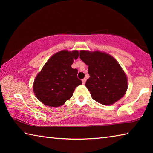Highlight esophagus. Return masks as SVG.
<instances>
[{"label":"esophagus","mask_w":153,"mask_h":153,"mask_svg":"<svg viewBox=\"0 0 153 153\" xmlns=\"http://www.w3.org/2000/svg\"><path fill=\"white\" fill-rule=\"evenodd\" d=\"M82 83H83V85H85V84L86 83V81H87V79H86V78H84V79H83L82 80Z\"/></svg>","instance_id":"obj_1"}]
</instances>
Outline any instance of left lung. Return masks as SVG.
I'll use <instances>...</instances> for the list:
<instances>
[{
    "instance_id": "left-lung-1",
    "label": "left lung",
    "mask_w": 153,
    "mask_h": 153,
    "mask_svg": "<svg viewBox=\"0 0 153 153\" xmlns=\"http://www.w3.org/2000/svg\"><path fill=\"white\" fill-rule=\"evenodd\" d=\"M79 57L89 66L90 77L85 86L92 98L104 105H110L121 98L128 89V80L120 64L105 53L81 51Z\"/></svg>"
}]
</instances>
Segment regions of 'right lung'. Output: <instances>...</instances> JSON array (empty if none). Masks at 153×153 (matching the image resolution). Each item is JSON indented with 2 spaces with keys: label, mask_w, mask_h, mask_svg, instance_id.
Wrapping results in <instances>:
<instances>
[{
  "label": "right lung",
  "mask_w": 153,
  "mask_h": 153,
  "mask_svg": "<svg viewBox=\"0 0 153 153\" xmlns=\"http://www.w3.org/2000/svg\"><path fill=\"white\" fill-rule=\"evenodd\" d=\"M78 56L77 51H62L47 61L33 85L34 94L41 102L57 107L71 98L75 89L82 83L77 78V70L71 67Z\"/></svg>",
  "instance_id": "add662e5"
}]
</instances>
